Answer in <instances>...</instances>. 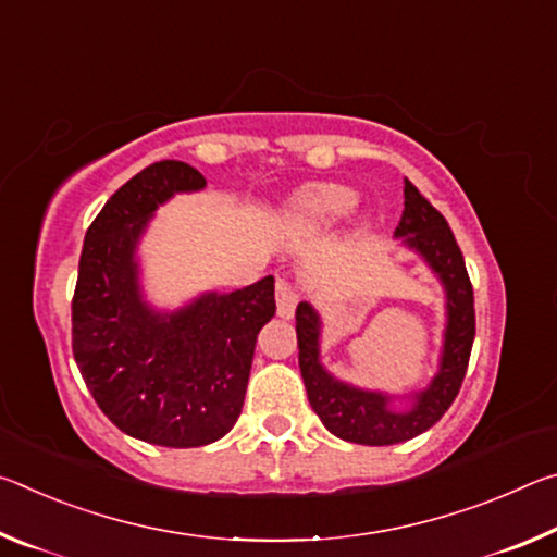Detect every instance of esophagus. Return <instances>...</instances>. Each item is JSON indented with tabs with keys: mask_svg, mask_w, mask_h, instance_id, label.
<instances>
[{
	"mask_svg": "<svg viewBox=\"0 0 557 557\" xmlns=\"http://www.w3.org/2000/svg\"><path fill=\"white\" fill-rule=\"evenodd\" d=\"M297 289L289 285V282L285 280H277V317L282 319H292V314H295L297 309Z\"/></svg>",
	"mask_w": 557,
	"mask_h": 557,
	"instance_id": "1",
	"label": "esophagus"
}]
</instances>
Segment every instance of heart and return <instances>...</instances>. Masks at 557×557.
Masks as SVG:
<instances>
[{"label":"heart","mask_w":557,"mask_h":557,"mask_svg":"<svg viewBox=\"0 0 557 557\" xmlns=\"http://www.w3.org/2000/svg\"><path fill=\"white\" fill-rule=\"evenodd\" d=\"M358 191L346 184L319 182L301 186L295 196H289L282 211L287 228L297 233H324L334 228L356 209ZM361 225H369V215H363Z\"/></svg>","instance_id":"heart-1"}]
</instances>
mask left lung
Here are the masks:
<instances>
[{
  "label": "left lung",
  "mask_w": 557,
  "mask_h": 557,
  "mask_svg": "<svg viewBox=\"0 0 557 557\" xmlns=\"http://www.w3.org/2000/svg\"><path fill=\"white\" fill-rule=\"evenodd\" d=\"M405 209L395 238L403 248L425 260L445 289V334L437 373L428 388L405 395L366 391L329 373L322 363V317L312 301L297 305L299 371L307 385L312 410L332 435L356 445H398L422 435L447 412L465 381L471 344H474V292L465 268V258L455 233L435 206L405 178ZM395 399H408L405 409H395Z\"/></svg>",
  "instance_id": "obj_1"
}]
</instances>
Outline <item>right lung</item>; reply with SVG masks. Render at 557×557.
Listing matches in <instances>:
<instances>
[{
    "instance_id": "add662e5",
    "label": "right lung",
    "mask_w": 557,
    "mask_h": 557,
    "mask_svg": "<svg viewBox=\"0 0 557 557\" xmlns=\"http://www.w3.org/2000/svg\"><path fill=\"white\" fill-rule=\"evenodd\" d=\"M206 178L174 159L120 186L83 240L73 295V356L100 410L125 435L159 447H203L228 435L248 388L260 329L275 317V277L203 292L157 309L137 248L159 206Z\"/></svg>"
}]
</instances>
